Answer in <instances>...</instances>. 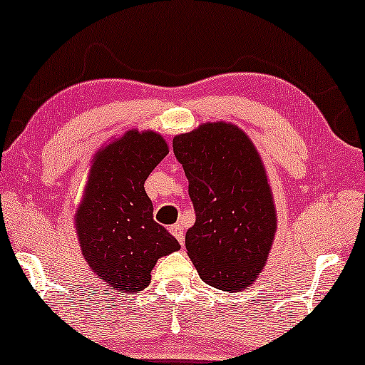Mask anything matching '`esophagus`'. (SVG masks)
<instances>
[{"label":"esophagus","mask_w":365,"mask_h":365,"mask_svg":"<svg viewBox=\"0 0 365 365\" xmlns=\"http://www.w3.org/2000/svg\"><path fill=\"white\" fill-rule=\"evenodd\" d=\"M168 230H170V233L178 240V243L183 245V228H182V225L175 223V225H172V227Z\"/></svg>","instance_id":"obj_1"}]
</instances>
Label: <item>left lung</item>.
Instances as JSON below:
<instances>
[{
	"mask_svg": "<svg viewBox=\"0 0 365 365\" xmlns=\"http://www.w3.org/2000/svg\"><path fill=\"white\" fill-rule=\"evenodd\" d=\"M188 178L195 225L188 256L205 283L223 291L248 287L266 263L276 212L263 163L246 133L217 122L173 138Z\"/></svg>",
	"mask_w": 365,
	"mask_h": 365,
	"instance_id": "obj_1",
	"label": "left lung"
}]
</instances>
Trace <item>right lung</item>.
I'll list each match as a JSON object with an SVG mask.
<instances>
[{
	"instance_id": "1",
	"label": "right lung",
	"mask_w": 365,
	"mask_h": 365,
	"mask_svg": "<svg viewBox=\"0 0 365 365\" xmlns=\"http://www.w3.org/2000/svg\"><path fill=\"white\" fill-rule=\"evenodd\" d=\"M167 153L162 135L130 130L97 153L91 168L76 230L92 271L115 291L147 287L157 259L180 250L153 220L152 200L143 188Z\"/></svg>"
}]
</instances>
